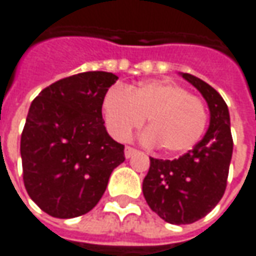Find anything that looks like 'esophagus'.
<instances>
[{"label": "esophagus", "instance_id": "esophagus-1", "mask_svg": "<svg viewBox=\"0 0 256 256\" xmlns=\"http://www.w3.org/2000/svg\"><path fill=\"white\" fill-rule=\"evenodd\" d=\"M138 151L136 150V148H133V147H126L124 148V157L126 158H130V157H133L134 154H137Z\"/></svg>", "mask_w": 256, "mask_h": 256}]
</instances>
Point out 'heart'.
I'll return each mask as SVG.
<instances>
[{"label":"heart","instance_id":"heart-1","mask_svg":"<svg viewBox=\"0 0 256 256\" xmlns=\"http://www.w3.org/2000/svg\"><path fill=\"white\" fill-rule=\"evenodd\" d=\"M106 126L116 140H128L148 118L144 140L161 144L165 152L178 154L194 148L204 133V104L180 85L148 81L137 88H112L104 99Z\"/></svg>","mask_w":256,"mask_h":256}]
</instances>
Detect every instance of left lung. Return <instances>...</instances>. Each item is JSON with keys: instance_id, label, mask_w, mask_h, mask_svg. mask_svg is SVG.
<instances>
[{"instance_id": "8db88e82", "label": "left lung", "mask_w": 256, "mask_h": 256, "mask_svg": "<svg viewBox=\"0 0 256 256\" xmlns=\"http://www.w3.org/2000/svg\"><path fill=\"white\" fill-rule=\"evenodd\" d=\"M182 77L206 99L210 124L192 150L176 160L150 157L142 180L147 204L171 224H190L210 213L223 198L232 156L230 114L222 95L192 74Z\"/></svg>"}]
</instances>
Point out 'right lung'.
<instances>
[{
  "label": "right lung",
  "instance_id": "1",
  "mask_svg": "<svg viewBox=\"0 0 256 256\" xmlns=\"http://www.w3.org/2000/svg\"><path fill=\"white\" fill-rule=\"evenodd\" d=\"M116 81L112 72H80L33 99L20 157L26 192L44 213L57 218L88 213L124 161V146L108 134L102 119L106 92Z\"/></svg>",
  "mask_w": 256,
  "mask_h": 256
}]
</instances>
